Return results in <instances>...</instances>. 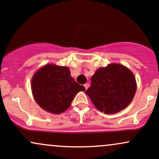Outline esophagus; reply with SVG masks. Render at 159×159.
<instances>
[{
	"mask_svg": "<svg viewBox=\"0 0 159 159\" xmlns=\"http://www.w3.org/2000/svg\"><path fill=\"white\" fill-rule=\"evenodd\" d=\"M89 83H86L85 84H84V87H85V89H88V87H89Z\"/></svg>",
	"mask_w": 159,
	"mask_h": 159,
	"instance_id": "34e87169",
	"label": "esophagus"
}]
</instances>
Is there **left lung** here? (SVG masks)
<instances>
[{"label":"left lung","instance_id":"1","mask_svg":"<svg viewBox=\"0 0 159 159\" xmlns=\"http://www.w3.org/2000/svg\"><path fill=\"white\" fill-rule=\"evenodd\" d=\"M136 91L134 75L121 64H110L98 69L85 93L94 106L105 114H114L130 104Z\"/></svg>","mask_w":159,"mask_h":159}]
</instances>
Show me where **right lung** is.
Wrapping results in <instances>:
<instances>
[{
    "instance_id": "right-lung-1",
    "label": "right lung",
    "mask_w": 159,
    "mask_h": 159,
    "mask_svg": "<svg viewBox=\"0 0 159 159\" xmlns=\"http://www.w3.org/2000/svg\"><path fill=\"white\" fill-rule=\"evenodd\" d=\"M32 91L37 104L43 110L60 114L67 110L74 97L85 87L71 77L68 67L47 64L32 78Z\"/></svg>"
}]
</instances>
